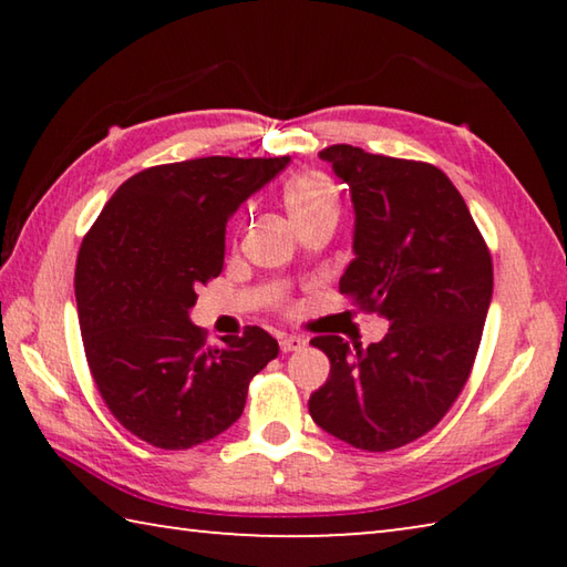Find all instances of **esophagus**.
<instances>
[{"label":"esophagus","mask_w":567,"mask_h":567,"mask_svg":"<svg viewBox=\"0 0 567 567\" xmlns=\"http://www.w3.org/2000/svg\"><path fill=\"white\" fill-rule=\"evenodd\" d=\"M305 344H307V340L300 338V334H282V338H280V350L282 352H297V350H302Z\"/></svg>","instance_id":"esophagus-1"}]
</instances>
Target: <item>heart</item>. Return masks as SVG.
<instances>
[{
	"label": "heart",
	"instance_id": "obj_1",
	"mask_svg": "<svg viewBox=\"0 0 567 567\" xmlns=\"http://www.w3.org/2000/svg\"><path fill=\"white\" fill-rule=\"evenodd\" d=\"M287 215L297 229H302L320 219H338L340 215V192L324 172H300L295 175L282 192Z\"/></svg>",
	"mask_w": 567,
	"mask_h": 567
}]
</instances>
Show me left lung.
<instances>
[{
  "mask_svg": "<svg viewBox=\"0 0 567 567\" xmlns=\"http://www.w3.org/2000/svg\"><path fill=\"white\" fill-rule=\"evenodd\" d=\"M320 157L350 187L354 209V260L340 292L390 330L368 348L312 338L330 378L310 395V415L342 443L385 453L430 433L463 392L493 297L491 249L435 165L352 145Z\"/></svg>",
  "mask_w": 567,
  "mask_h": 567,
  "instance_id": "8db88e82",
  "label": "left lung"
}]
</instances>
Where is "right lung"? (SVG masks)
<instances>
[{
	"instance_id": "1",
	"label": "right lung",
	"mask_w": 567,
	"mask_h": 567,
	"mask_svg": "<svg viewBox=\"0 0 567 567\" xmlns=\"http://www.w3.org/2000/svg\"><path fill=\"white\" fill-rule=\"evenodd\" d=\"M290 157H199L142 169L104 205L76 257L74 295L92 378L120 425L187 450L239 420L280 344L262 328L207 348L189 322L223 272L225 227Z\"/></svg>"
}]
</instances>
